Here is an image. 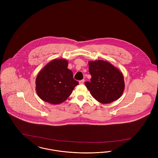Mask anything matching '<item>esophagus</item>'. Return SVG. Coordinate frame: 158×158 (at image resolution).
Masks as SVG:
<instances>
[{"label":"esophagus","instance_id":"esophagus-1","mask_svg":"<svg viewBox=\"0 0 158 158\" xmlns=\"http://www.w3.org/2000/svg\"><path fill=\"white\" fill-rule=\"evenodd\" d=\"M84 82H85V80H84V79H82V80H81V81H79V83H80V84H83V83H84Z\"/></svg>","mask_w":158,"mask_h":158}]
</instances>
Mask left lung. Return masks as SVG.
Listing matches in <instances>:
<instances>
[{
  "label": "left lung",
  "mask_w": 158,
  "mask_h": 158,
  "mask_svg": "<svg viewBox=\"0 0 158 158\" xmlns=\"http://www.w3.org/2000/svg\"><path fill=\"white\" fill-rule=\"evenodd\" d=\"M89 72L90 81L85 84L98 102L108 104L120 97L124 90V81L117 68L104 60L90 61Z\"/></svg>",
  "instance_id": "8db88e82"
}]
</instances>
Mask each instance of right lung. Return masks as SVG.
<instances>
[{
	"instance_id": "right-lung-1",
	"label": "right lung",
	"mask_w": 158,
	"mask_h": 158,
	"mask_svg": "<svg viewBox=\"0 0 158 158\" xmlns=\"http://www.w3.org/2000/svg\"><path fill=\"white\" fill-rule=\"evenodd\" d=\"M64 59H54L47 64L36 78V91L42 100L59 104L67 99L79 82L73 79V72L68 69Z\"/></svg>"
}]
</instances>
